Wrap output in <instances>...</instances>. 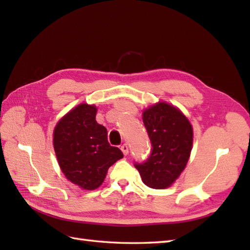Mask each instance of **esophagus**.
Here are the masks:
<instances>
[{
  "label": "esophagus",
  "mask_w": 250,
  "mask_h": 250,
  "mask_svg": "<svg viewBox=\"0 0 250 250\" xmlns=\"http://www.w3.org/2000/svg\"><path fill=\"white\" fill-rule=\"evenodd\" d=\"M120 149H121L122 152H124L125 156H126V155H128V153H129V147H128V145H126V144L122 145Z\"/></svg>",
  "instance_id": "1"
}]
</instances>
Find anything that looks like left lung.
Segmentation results:
<instances>
[{
    "instance_id": "8db88e82",
    "label": "left lung",
    "mask_w": 250,
    "mask_h": 250,
    "mask_svg": "<svg viewBox=\"0 0 250 250\" xmlns=\"http://www.w3.org/2000/svg\"><path fill=\"white\" fill-rule=\"evenodd\" d=\"M151 143L149 157L135 162L143 183L153 189L171 186L184 171L192 149V126L174 106L158 103L143 113Z\"/></svg>"
}]
</instances>
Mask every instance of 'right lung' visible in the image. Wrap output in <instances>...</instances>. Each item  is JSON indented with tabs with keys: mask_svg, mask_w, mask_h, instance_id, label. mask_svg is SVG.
I'll return each instance as SVG.
<instances>
[{
	"mask_svg": "<svg viewBox=\"0 0 250 250\" xmlns=\"http://www.w3.org/2000/svg\"><path fill=\"white\" fill-rule=\"evenodd\" d=\"M94 105L81 104L58 122L54 147L63 174L83 189L102 185L109 167L124 157L118 147L110 146L107 130L95 120Z\"/></svg>",
	"mask_w": 250,
	"mask_h": 250,
	"instance_id": "1",
	"label": "right lung"
}]
</instances>
